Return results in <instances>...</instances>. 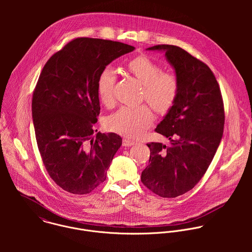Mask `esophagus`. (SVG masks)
Listing matches in <instances>:
<instances>
[{
	"mask_svg": "<svg viewBox=\"0 0 252 252\" xmlns=\"http://www.w3.org/2000/svg\"><path fill=\"white\" fill-rule=\"evenodd\" d=\"M122 144H123V146H131V145H134V144H136V142H134V141H132V140H129V139H123V141H122Z\"/></svg>",
	"mask_w": 252,
	"mask_h": 252,
	"instance_id": "esophagus-1",
	"label": "esophagus"
}]
</instances>
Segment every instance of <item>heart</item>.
I'll return each instance as SVG.
<instances>
[{
  "label": "heart",
  "mask_w": 252,
  "mask_h": 252,
  "mask_svg": "<svg viewBox=\"0 0 252 252\" xmlns=\"http://www.w3.org/2000/svg\"><path fill=\"white\" fill-rule=\"evenodd\" d=\"M126 69L142 84V99L158 114H166L174 107L180 84L177 77L169 72H161V68L146 55H139L126 63ZM116 73L110 67L105 68L97 79V93L100 101L110 108L114 104V86ZM153 116L146 105L122 107L107 120L108 130L120 135L137 138L152 123Z\"/></svg>",
  "instance_id": "obj_1"
}]
</instances>
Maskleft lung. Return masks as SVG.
<instances>
[{"label": "left lung", "instance_id": "left-lung-1", "mask_svg": "<svg viewBox=\"0 0 252 252\" xmlns=\"http://www.w3.org/2000/svg\"><path fill=\"white\" fill-rule=\"evenodd\" d=\"M147 49L165 52L180 91L174 107L155 129L170 144H147L149 165L141 179L156 195L176 198L191 190L211 165L223 135L224 105L216 76L204 62L176 45Z\"/></svg>", "mask_w": 252, "mask_h": 252}]
</instances>
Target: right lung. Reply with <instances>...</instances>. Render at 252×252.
Returning a JSON list of instances; mask_svg holds the SVG:
<instances>
[{
  "instance_id": "right-lung-1",
  "label": "right lung",
  "mask_w": 252,
  "mask_h": 252,
  "mask_svg": "<svg viewBox=\"0 0 252 252\" xmlns=\"http://www.w3.org/2000/svg\"><path fill=\"white\" fill-rule=\"evenodd\" d=\"M134 49L77 37L54 53L39 74L32 100L36 144L49 177L67 192L88 194L106 180L122 139L95 133L101 109L97 79L109 63Z\"/></svg>"
}]
</instances>
